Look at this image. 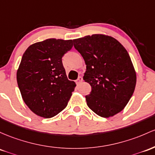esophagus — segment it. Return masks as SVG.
I'll return each mask as SVG.
<instances>
[{"instance_id":"34e87169","label":"esophagus","mask_w":155,"mask_h":155,"mask_svg":"<svg viewBox=\"0 0 155 155\" xmlns=\"http://www.w3.org/2000/svg\"><path fill=\"white\" fill-rule=\"evenodd\" d=\"M82 81H83L82 77H81V76H79V77L78 78V79L76 80V84H80V83H81Z\"/></svg>"}]
</instances>
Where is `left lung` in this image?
<instances>
[{
	"mask_svg": "<svg viewBox=\"0 0 155 155\" xmlns=\"http://www.w3.org/2000/svg\"><path fill=\"white\" fill-rule=\"evenodd\" d=\"M86 64L84 81L91 84L87 104L95 113L109 118L124 110L133 94L136 72L125 48L113 37L93 35L74 40Z\"/></svg>",
	"mask_w": 155,
	"mask_h": 155,
	"instance_id": "1",
	"label": "left lung"
}]
</instances>
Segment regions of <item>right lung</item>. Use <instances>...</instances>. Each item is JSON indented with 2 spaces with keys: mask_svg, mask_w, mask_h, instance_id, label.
<instances>
[{
  "mask_svg": "<svg viewBox=\"0 0 155 155\" xmlns=\"http://www.w3.org/2000/svg\"><path fill=\"white\" fill-rule=\"evenodd\" d=\"M73 47V40L51 38L31 45L17 71L22 98L34 113L45 118L63 110L76 83L68 79L62 58Z\"/></svg>",
  "mask_w": 155,
  "mask_h": 155,
  "instance_id": "1",
  "label": "right lung"
}]
</instances>
